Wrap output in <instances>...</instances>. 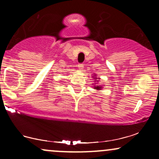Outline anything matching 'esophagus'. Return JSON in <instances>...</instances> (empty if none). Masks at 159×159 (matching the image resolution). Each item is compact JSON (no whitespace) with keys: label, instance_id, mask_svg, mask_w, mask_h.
<instances>
[{"label":"esophagus","instance_id":"1","mask_svg":"<svg viewBox=\"0 0 159 159\" xmlns=\"http://www.w3.org/2000/svg\"><path fill=\"white\" fill-rule=\"evenodd\" d=\"M78 69H83V67H84V64H83V63H78Z\"/></svg>","mask_w":159,"mask_h":159}]
</instances>
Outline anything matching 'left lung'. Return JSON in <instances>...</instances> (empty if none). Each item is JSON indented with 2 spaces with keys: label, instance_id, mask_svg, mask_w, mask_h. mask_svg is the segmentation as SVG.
<instances>
[{
  "label": "left lung",
  "instance_id": "8db88e82",
  "mask_svg": "<svg viewBox=\"0 0 159 159\" xmlns=\"http://www.w3.org/2000/svg\"><path fill=\"white\" fill-rule=\"evenodd\" d=\"M95 89H96V90H100V89L102 88V87H94Z\"/></svg>",
  "mask_w": 159,
  "mask_h": 159
}]
</instances>
